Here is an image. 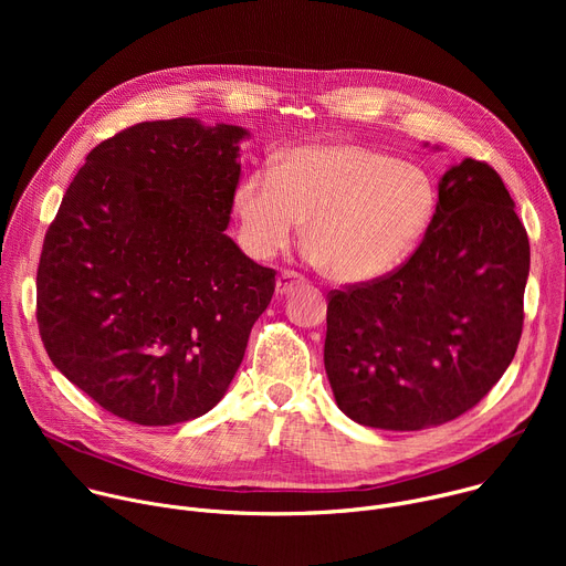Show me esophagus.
<instances>
[{
	"mask_svg": "<svg viewBox=\"0 0 566 566\" xmlns=\"http://www.w3.org/2000/svg\"><path fill=\"white\" fill-rule=\"evenodd\" d=\"M304 280H302V275H297V273H293V271H284L280 277H277V282H275V293L282 297V295H289L293 289H297L300 284H302Z\"/></svg>",
	"mask_w": 566,
	"mask_h": 566,
	"instance_id": "34e87169",
	"label": "esophagus"
}]
</instances>
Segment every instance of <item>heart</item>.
<instances>
[{"mask_svg": "<svg viewBox=\"0 0 566 566\" xmlns=\"http://www.w3.org/2000/svg\"><path fill=\"white\" fill-rule=\"evenodd\" d=\"M239 241L253 258L280 253L304 221L306 258L338 284L394 273L423 241L434 212V179L415 164L349 143L289 149L273 170L234 190Z\"/></svg>", "mask_w": 566, "mask_h": 566, "instance_id": "b5f03b06", "label": "heart"}]
</instances>
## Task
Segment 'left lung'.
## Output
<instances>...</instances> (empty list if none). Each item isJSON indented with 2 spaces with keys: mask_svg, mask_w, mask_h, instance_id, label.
Masks as SVG:
<instances>
[{
  "mask_svg": "<svg viewBox=\"0 0 566 566\" xmlns=\"http://www.w3.org/2000/svg\"><path fill=\"white\" fill-rule=\"evenodd\" d=\"M528 266L502 177L463 158L441 177L415 255L382 280L332 293L325 369L338 408L396 432L474 408L517 352Z\"/></svg>",
  "mask_w": 566,
  "mask_h": 566,
  "instance_id": "1",
  "label": "left lung"
}]
</instances>
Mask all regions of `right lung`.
Listing matches in <instances>:
<instances>
[{"mask_svg":"<svg viewBox=\"0 0 566 566\" xmlns=\"http://www.w3.org/2000/svg\"><path fill=\"white\" fill-rule=\"evenodd\" d=\"M244 127L138 123L96 145L62 197L38 266L51 363L138 426L203 417L223 398L275 271L223 232Z\"/></svg>","mask_w":566,"mask_h":566,"instance_id":"obj_1","label":"right lung"}]
</instances>
